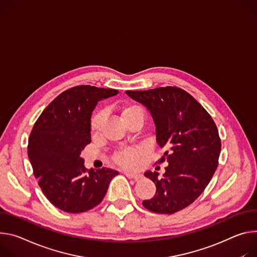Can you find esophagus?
Here are the masks:
<instances>
[{
  "mask_svg": "<svg viewBox=\"0 0 257 257\" xmlns=\"http://www.w3.org/2000/svg\"><path fill=\"white\" fill-rule=\"evenodd\" d=\"M124 175H125L127 178H130V179H134V180H136V181H138V180H140V179L142 178V176H141L140 174H135V173L124 172Z\"/></svg>",
  "mask_w": 257,
  "mask_h": 257,
  "instance_id": "1",
  "label": "esophagus"
}]
</instances>
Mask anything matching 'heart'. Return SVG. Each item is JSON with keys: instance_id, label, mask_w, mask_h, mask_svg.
Returning a JSON list of instances; mask_svg holds the SVG:
<instances>
[{"instance_id": "b5f03b06", "label": "heart", "mask_w": 257, "mask_h": 257, "mask_svg": "<svg viewBox=\"0 0 257 257\" xmlns=\"http://www.w3.org/2000/svg\"><path fill=\"white\" fill-rule=\"evenodd\" d=\"M121 115L123 117V119H127L131 116L134 115H142L145 116V112L144 110L142 109L139 106L136 105H132V106H127L125 107L122 112ZM104 116L105 113L104 111H99L97 112L95 115L92 117L91 119V132L93 134H96L99 132L103 120H104ZM145 150L144 148L142 147H134V148H127L121 151L116 152L115 154L113 155V160L115 163H117L118 165L125 167V168H134L139 164V161L141 159V157L144 155Z\"/></svg>"}]
</instances>
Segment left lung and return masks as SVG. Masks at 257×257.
<instances>
[{"label":"left lung","instance_id":"8db88e82","mask_svg":"<svg viewBox=\"0 0 257 257\" xmlns=\"http://www.w3.org/2000/svg\"><path fill=\"white\" fill-rule=\"evenodd\" d=\"M125 93L148 108L158 145L169 149L157 161L168 162L162 179L156 172L145 173L156 193L143 205L155 213L178 212L201 195L215 173L221 147L217 127L203 106L181 88Z\"/></svg>","mask_w":257,"mask_h":257}]
</instances>
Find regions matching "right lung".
<instances>
[{"instance_id": "right-lung-1", "label": "right lung", "mask_w": 257, "mask_h": 257, "mask_svg": "<svg viewBox=\"0 0 257 257\" xmlns=\"http://www.w3.org/2000/svg\"><path fill=\"white\" fill-rule=\"evenodd\" d=\"M118 91L76 85L57 96L37 119L27 153L44 195L57 208L80 213L97 206L118 172L84 167L81 150L91 143V116L98 101Z\"/></svg>"}]
</instances>
